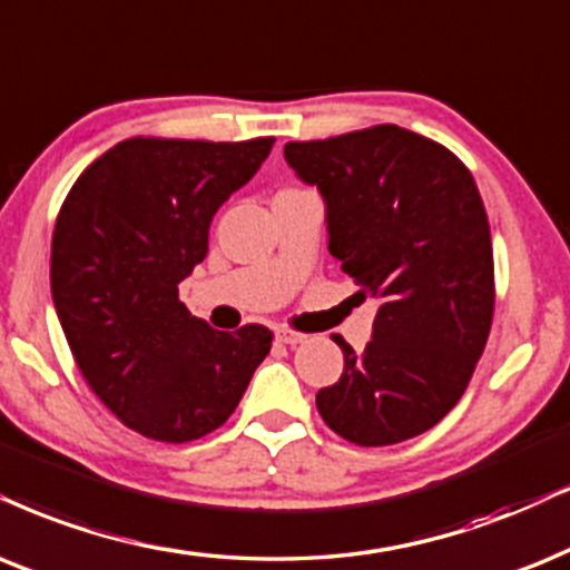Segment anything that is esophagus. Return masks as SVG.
Segmentation results:
<instances>
[{
	"label": "esophagus",
	"instance_id": "1",
	"mask_svg": "<svg viewBox=\"0 0 570 570\" xmlns=\"http://www.w3.org/2000/svg\"><path fill=\"white\" fill-rule=\"evenodd\" d=\"M276 338L281 344H289V347H297V344H302L305 342V334H297V331H292V328H278L276 331Z\"/></svg>",
	"mask_w": 570,
	"mask_h": 570
}]
</instances>
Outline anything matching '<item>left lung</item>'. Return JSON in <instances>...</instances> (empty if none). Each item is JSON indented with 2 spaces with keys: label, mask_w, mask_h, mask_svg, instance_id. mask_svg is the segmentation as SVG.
I'll list each match as a JSON object with an SVG mask.
<instances>
[{
  "label": "left lung",
  "mask_w": 570,
  "mask_h": 570,
  "mask_svg": "<svg viewBox=\"0 0 570 570\" xmlns=\"http://www.w3.org/2000/svg\"><path fill=\"white\" fill-rule=\"evenodd\" d=\"M326 205L328 252L379 302L357 352L336 336L344 373L315 394L328 429L384 446L436 426L463 397L494 309L492 236L471 170L442 144L373 126L284 147Z\"/></svg>",
  "instance_id": "8db88e82"
}]
</instances>
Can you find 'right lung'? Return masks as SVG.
Instances as JSON below:
<instances>
[{
  "mask_svg": "<svg viewBox=\"0 0 570 570\" xmlns=\"http://www.w3.org/2000/svg\"><path fill=\"white\" fill-rule=\"evenodd\" d=\"M273 139H126L73 184L52 236V299L78 368L128 429L191 442L234 413L271 331H215L178 302L218 207Z\"/></svg>",
  "mask_w": 570,
  "mask_h": 570,
  "instance_id": "right-lung-1",
  "label": "right lung"
}]
</instances>
